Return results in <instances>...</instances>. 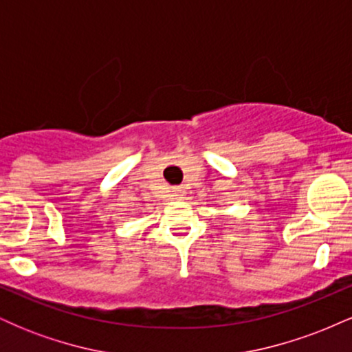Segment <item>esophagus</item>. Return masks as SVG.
Here are the masks:
<instances>
[{"mask_svg":"<svg viewBox=\"0 0 352 352\" xmlns=\"http://www.w3.org/2000/svg\"><path fill=\"white\" fill-rule=\"evenodd\" d=\"M173 197H175V199H184V195H185V188L184 187H173Z\"/></svg>","mask_w":352,"mask_h":352,"instance_id":"obj_1","label":"esophagus"}]
</instances>
